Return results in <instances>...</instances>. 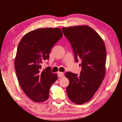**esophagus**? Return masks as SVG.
Instances as JSON below:
<instances>
[{"mask_svg":"<svg viewBox=\"0 0 122 122\" xmlns=\"http://www.w3.org/2000/svg\"><path fill=\"white\" fill-rule=\"evenodd\" d=\"M58 74V76L59 78H61V77H63V76H64V73L63 72H61V71H58L57 73Z\"/></svg>","mask_w":122,"mask_h":122,"instance_id":"1","label":"esophagus"}]
</instances>
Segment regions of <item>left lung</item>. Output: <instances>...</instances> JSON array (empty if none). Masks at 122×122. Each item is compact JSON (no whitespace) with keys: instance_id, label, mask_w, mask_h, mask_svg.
<instances>
[{"instance_id":"obj_1","label":"left lung","mask_w":122,"mask_h":122,"mask_svg":"<svg viewBox=\"0 0 122 122\" xmlns=\"http://www.w3.org/2000/svg\"><path fill=\"white\" fill-rule=\"evenodd\" d=\"M63 34L71 43L76 62L81 60V74L68 71L66 87L68 98L77 104L89 101L102 83L106 74V48L104 41L92 28L87 25L63 28Z\"/></svg>"}]
</instances>
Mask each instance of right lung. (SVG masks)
<instances>
[{"label":"right lung","mask_w":122,"mask_h":122,"mask_svg":"<svg viewBox=\"0 0 122 122\" xmlns=\"http://www.w3.org/2000/svg\"><path fill=\"white\" fill-rule=\"evenodd\" d=\"M62 36L59 28H40L26 33L18 44L14 61L16 76L23 92L35 102L48 99L51 86L58 79L57 74L51 73L49 67L41 68Z\"/></svg>","instance_id":"right-lung-1"}]
</instances>
